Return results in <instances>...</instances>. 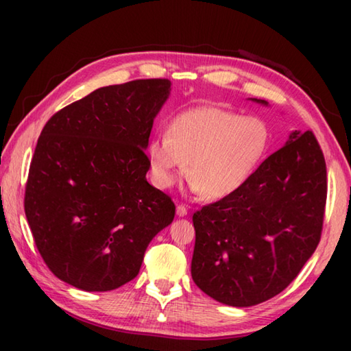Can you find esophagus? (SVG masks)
Listing matches in <instances>:
<instances>
[{
	"mask_svg": "<svg viewBox=\"0 0 351 351\" xmlns=\"http://www.w3.org/2000/svg\"><path fill=\"white\" fill-rule=\"evenodd\" d=\"M176 215L178 217H186L187 215V209H186V206H182V204H178L176 206Z\"/></svg>",
	"mask_w": 351,
	"mask_h": 351,
	"instance_id": "1",
	"label": "esophagus"
}]
</instances>
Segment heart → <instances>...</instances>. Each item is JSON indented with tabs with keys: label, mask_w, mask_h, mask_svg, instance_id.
<instances>
[{
	"label": "heart",
	"mask_w": 351,
	"mask_h": 351,
	"mask_svg": "<svg viewBox=\"0 0 351 351\" xmlns=\"http://www.w3.org/2000/svg\"><path fill=\"white\" fill-rule=\"evenodd\" d=\"M269 145L271 128L263 117L197 106L170 119L167 136L148 144L147 159L158 189L173 187L189 164L192 192L221 199L245 186Z\"/></svg>",
	"instance_id": "b5f03b06"
}]
</instances>
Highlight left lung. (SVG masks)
I'll use <instances>...</instances> for the list:
<instances>
[{
	"mask_svg": "<svg viewBox=\"0 0 351 351\" xmlns=\"http://www.w3.org/2000/svg\"><path fill=\"white\" fill-rule=\"evenodd\" d=\"M325 201L324 153L311 132L294 130L239 192L193 213V282L237 308L282 293L316 251Z\"/></svg>",
	"mask_w": 351,
	"mask_h": 351,
	"instance_id": "1",
	"label": "left lung"
}]
</instances>
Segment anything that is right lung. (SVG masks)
Masks as SVG:
<instances>
[{"instance_id":"1","label":"right lung","mask_w":351,"mask_h":351,"mask_svg":"<svg viewBox=\"0 0 351 351\" xmlns=\"http://www.w3.org/2000/svg\"><path fill=\"white\" fill-rule=\"evenodd\" d=\"M170 80L104 86L56 112L29 169L25 212L54 276L102 293L139 274L147 246L173 221L169 195L147 181L153 121Z\"/></svg>"}]
</instances>
